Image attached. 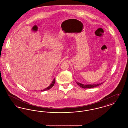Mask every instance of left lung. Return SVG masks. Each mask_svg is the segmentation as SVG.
Here are the masks:
<instances>
[{
    "label": "left lung",
    "mask_w": 128,
    "mask_h": 128,
    "mask_svg": "<svg viewBox=\"0 0 128 128\" xmlns=\"http://www.w3.org/2000/svg\"><path fill=\"white\" fill-rule=\"evenodd\" d=\"M104 82H103L101 83H99V84H81V83H80L79 82H76L77 84L78 85L80 86V87H81L82 88H94V87H96L98 86L99 85H101V84H102L103 83H104Z\"/></svg>",
    "instance_id": "1"
}]
</instances>
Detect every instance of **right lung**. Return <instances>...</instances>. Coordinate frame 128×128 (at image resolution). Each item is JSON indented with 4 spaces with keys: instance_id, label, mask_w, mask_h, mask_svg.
Returning a JSON list of instances; mask_svg holds the SVG:
<instances>
[{
    "instance_id": "obj_1",
    "label": "right lung",
    "mask_w": 128,
    "mask_h": 128,
    "mask_svg": "<svg viewBox=\"0 0 128 128\" xmlns=\"http://www.w3.org/2000/svg\"><path fill=\"white\" fill-rule=\"evenodd\" d=\"M55 78H54V79L53 80V81H52V83L51 84L49 85V86H48V87H46V88H44V89L43 90H41V91H47V90H48L49 89H50L54 85V84H55Z\"/></svg>"
}]
</instances>
